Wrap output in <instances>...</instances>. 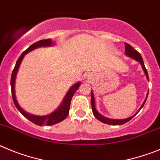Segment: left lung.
<instances>
[{"label": "left lung", "mask_w": 160, "mask_h": 160, "mask_svg": "<svg viewBox=\"0 0 160 160\" xmlns=\"http://www.w3.org/2000/svg\"><path fill=\"white\" fill-rule=\"evenodd\" d=\"M125 44V53H126L127 56H128V57H132V58L135 59L136 60H137L138 62L140 63V64L142 65V68H143V72L144 73L146 74V77L148 78V80H149V77H148V71H147L146 68H145L144 65V63H143V60L141 55L139 54V52L136 51L135 48H133L132 46L130 45L128 43H124ZM148 98V97H147ZM147 98L146 100H144V102L143 103V105L141 106V108H139V112L140 111V109L143 107V105H144L145 102L147 100ZM91 102H92V112H93V115L95 116V117L97 119H99L100 121H101L102 123H107V124H110V125H121L123 124V123H127V122H128L129 120L133 118V116L132 117H129L128 119H108V118H106V117H103V116L99 113V112L96 111V107H95V99H94V96H93V93H92V96H91Z\"/></svg>", "instance_id": "8db88e82"}]
</instances>
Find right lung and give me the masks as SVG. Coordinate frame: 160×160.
<instances>
[{
  "mask_svg": "<svg viewBox=\"0 0 160 160\" xmlns=\"http://www.w3.org/2000/svg\"><path fill=\"white\" fill-rule=\"evenodd\" d=\"M52 39L41 40V41H37V42L32 44V45L30 46V47H28L25 51L23 52V53L21 55V57H19L18 60H17L15 67H14L13 68V71H12V77H11V92H12V100H13L14 104H15L17 108L20 111V112H21V114H22L24 117L27 118L28 119H29L30 121L32 122V123H35V124L40 125V126H42V125L50 126V125L56 124V123H60V122H61L62 120H64V119L68 116V113H69L70 103H71L72 98L73 95H74L75 92H76V91L78 89V88L80 87V82H78V83H77L76 84H74V85L69 89V91L68 92L67 94H66L62 103L60 104V108H59L57 110H56L54 112L51 113L50 115H48V116H32V115H30L28 114V113H27V112H24V111L20 107V105L18 104V103H17V99H16L14 84H15L16 76H17V71H18L20 64H21V60H22L23 58H24V55L27 54L28 52L35 49V48H38V47H41V46H50L52 45Z\"/></svg>",
  "mask_w": 160,
  "mask_h": 160,
  "instance_id": "add662e5",
  "label": "right lung"
}]
</instances>
